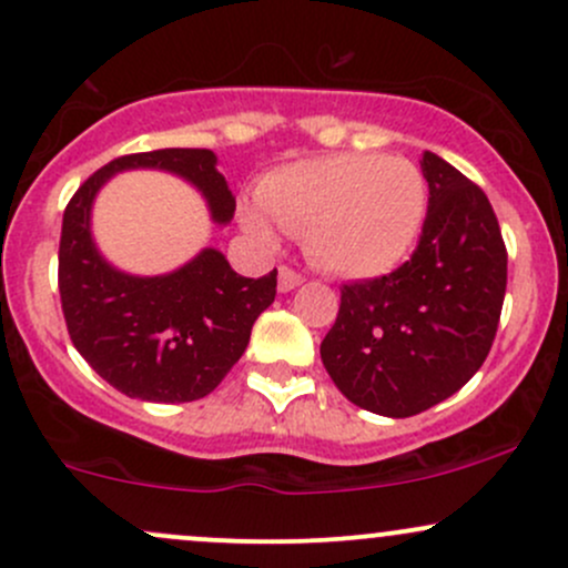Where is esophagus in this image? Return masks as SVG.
<instances>
[{"mask_svg":"<svg viewBox=\"0 0 568 568\" xmlns=\"http://www.w3.org/2000/svg\"><path fill=\"white\" fill-rule=\"evenodd\" d=\"M301 284H303V273L292 271V267H286V265L278 267V290L292 292L295 286H301Z\"/></svg>","mask_w":568,"mask_h":568,"instance_id":"obj_1","label":"esophagus"}]
</instances>
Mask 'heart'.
<instances>
[{"label":"heart","instance_id":"heart-1","mask_svg":"<svg viewBox=\"0 0 568 568\" xmlns=\"http://www.w3.org/2000/svg\"><path fill=\"white\" fill-rule=\"evenodd\" d=\"M426 180L416 163L378 152L308 158L271 171L257 184V206L241 225L257 241L276 227L303 235L311 260L348 278L394 271L416 246L426 216Z\"/></svg>","mask_w":568,"mask_h":568}]
</instances>
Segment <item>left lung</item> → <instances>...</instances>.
<instances>
[{
  "label": "left lung",
  "instance_id": "8db88e82",
  "mask_svg": "<svg viewBox=\"0 0 568 568\" xmlns=\"http://www.w3.org/2000/svg\"><path fill=\"white\" fill-rule=\"evenodd\" d=\"M429 209L416 252L381 278L343 284L322 362L354 405L388 418L429 410L480 369L499 327L507 250L480 187L424 152Z\"/></svg>",
  "mask_w": 568,
  "mask_h": 568
}]
</instances>
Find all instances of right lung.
<instances>
[{
  "mask_svg": "<svg viewBox=\"0 0 568 568\" xmlns=\"http://www.w3.org/2000/svg\"><path fill=\"white\" fill-rule=\"evenodd\" d=\"M125 169H161L201 190L212 220H233L235 199L212 150L136 152L114 158L67 203L59 246V292L69 337L82 359L125 397L193 403L231 373L252 324L276 297V267L244 278L225 254L203 250L165 276H129L101 257L91 206L101 184Z\"/></svg>",
  "mask_w": 568,
  "mask_h": 568,
  "instance_id": "right-lung-1",
  "label": "right lung"
}]
</instances>
